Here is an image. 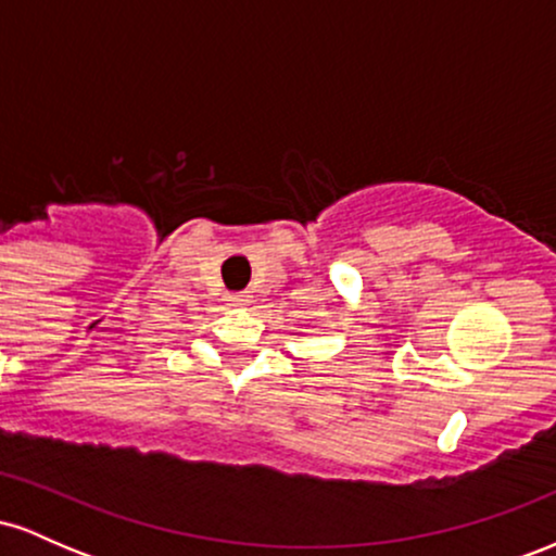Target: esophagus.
Listing matches in <instances>:
<instances>
[{"instance_id":"esophagus-1","label":"esophagus","mask_w":556,"mask_h":556,"mask_svg":"<svg viewBox=\"0 0 556 556\" xmlns=\"http://www.w3.org/2000/svg\"><path fill=\"white\" fill-rule=\"evenodd\" d=\"M227 303L229 305H248L251 303V295H245V292H229Z\"/></svg>"}]
</instances>
